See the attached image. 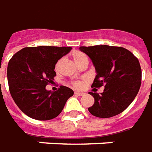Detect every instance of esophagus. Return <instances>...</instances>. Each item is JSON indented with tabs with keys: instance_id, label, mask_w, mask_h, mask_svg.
Masks as SVG:
<instances>
[{
	"instance_id": "esophagus-1",
	"label": "esophagus",
	"mask_w": 152,
	"mask_h": 152,
	"mask_svg": "<svg viewBox=\"0 0 152 152\" xmlns=\"http://www.w3.org/2000/svg\"><path fill=\"white\" fill-rule=\"evenodd\" d=\"M75 95L76 96H83L84 93L83 92H78V91H75Z\"/></svg>"
}]
</instances>
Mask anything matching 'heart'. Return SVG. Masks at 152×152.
<instances>
[{"instance_id": "obj_1", "label": "heart", "mask_w": 152, "mask_h": 152, "mask_svg": "<svg viewBox=\"0 0 152 152\" xmlns=\"http://www.w3.org/2000/svg\"><path fill=\"white\" fill-rule=\"evenodd\" d=\"M72 57H73V60H74V61H75L76 65L80 62V61H82L83 59L87 58L86 55L83 53V52H81V51H78V50H76V51L72 52ZM61 61L59 60L56 63V66H55L56 71H57L59 67H60ZM72 86L74 88H76V89H82L83 86H84V81L83 80H74V81L72 82Z\"/></svg>"}]
</instances>
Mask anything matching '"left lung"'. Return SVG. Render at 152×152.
Here are the masks:
<instances>
[{
	"label": "left lung",
	"instance_id": "obj_1",
	"mask_svg": "<svg viewBox=\"0 0 152 152\" xmlns=\"http://www.w3.org/2000/svg\"><path fill=\"white\" fill-rule=\"evenodd\" d=\"M92 61L96 76L91 87L105 86L99 95L89 92L95 99L88 108L91 115L109 118L124 111L137 96L141 83V69L138 59L126 48L99 45L80 46Z\"/></svg>",
	"mask_w": 152,
	"mask_h": 152
}]
</instances>
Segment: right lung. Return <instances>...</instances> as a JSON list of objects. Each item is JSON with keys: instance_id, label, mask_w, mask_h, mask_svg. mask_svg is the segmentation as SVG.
<instances>
[{"instance_id": "add662e5", "label": "right lung", "mask_w": 152, "mask_h": 152, "mask_svg": "<svg viewBox=\"0 0 152 152\" xmlns=\"http://www.w3.org/2000/svg\"><path fill=\"white\" fill-rule=\"evenodd\" d=\"M71 50L69 46L25 47L11 58L7 66L10 93L29 117L39 121L53 119L73 96L74 91L64 86L54 92L46 89L56 76V63Z\"/></svg>"}]
</instances>
